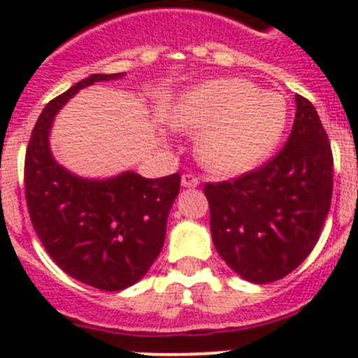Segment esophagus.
I'll list each match as a JSON object with an SVG mask.
<instances>
[{"mask_svg": "<svg viewBox=\"0 0 358 358\" xmlns=\"http://www.w3.org/2000/svg\"><path fill=\"white\" fill-rule=\"evenodd\" d=\"M199 177H195L194 173H185L181 177V186L182 188H197L199 186Z\"/></svg>", "mask_w": 358, "mask_h": 358, "instance_id": "obj_1", "label": "esophagus"}]
</instances>
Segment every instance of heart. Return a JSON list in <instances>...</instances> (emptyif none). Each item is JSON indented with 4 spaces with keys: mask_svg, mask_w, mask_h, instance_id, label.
<instances>
[{
    "mask_svg": "<svg viewBox=\"0 0 358 358\" xmlns=\"http://www.w3.org/2000/svg\"><path fill=\"white\" fill-rule=\"evenodd\" d=\"M285 100L243 78L199 84L170 107L173 127L201 131L199 159L215 173L235 176L255 169L280 143L287 127Z\"/></svg>",
    "mask_w": 358,
    "mask_h": 358,
    "instance_id": "b5f03b06",
    "label": "heart"
}]
</instances>
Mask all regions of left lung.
Listing matches in <instances>:
<instances>
[{
  "label": "left lung",
  "instance_id": "obj_1",
  "mask_svg": "<svg viewBox=\"0 0 358 358\" xmlns=\"http://www.w3.org/2000/svg\"><path fill=\"white\" fill-rule=\"evenodd\" d=\"M334 157L317 110L296 94L289 141L262 169L208 182L215 249L243 280L273 283L303 264L330 211Z\"/></svg>",
  "mask_w": 358,
  "mask_h": 358
}]
</instances>
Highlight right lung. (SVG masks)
Segmentation results:
<instances>
[{"label": "right lung", "instance_id": "1", "mask_svg": "<svg viewBox=\"0 0 358 358\" xmlns=\"http://www.w3.org/2000/svg\"><path fill=\"white\" fill-rule=\"evenodd\" d=\"M123 75H90L46 103L24 159L27 206L44 249L66 274L107 292L134 285L156 262L181 176L145 179L127 170L107 179L80 177L57 163L50 132L69 98Z\"/></svg>", "mask_w": 358, "mask_h": 358}]
</instances>
